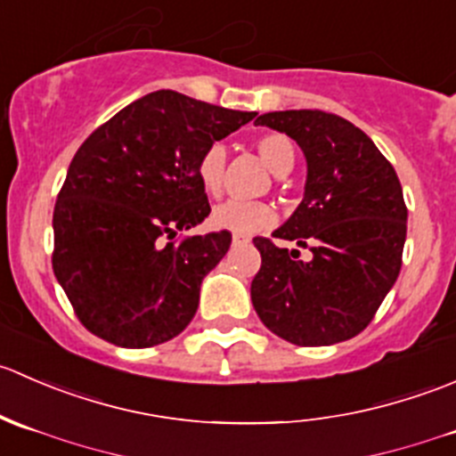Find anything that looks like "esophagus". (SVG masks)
<instances>
[{
    "instance_id": "1",
    "label": "esophagus",
    "mask_w": 456,
    "mask_h": 456,
    "mask_svg": "<svg viewBox=\"0 0 456 456\" xmlns=\"http://www.w3.org/2000/svg\"><path fill=\"white\" fill-rule=\"evenodd\" d=\"M233 245H247V242H249V238L247 236H240V233H233Z\"/></svg>"
}]
</instances>
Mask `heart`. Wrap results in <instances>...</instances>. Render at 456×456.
<instances>
[{
    "mask_svg": "<svg viewBox=\"0 0 456 456\" xmlns=\"http://www.w3.org/2000/svg\"><path fill=\"white\" fill-rule=\"evenodd\" d=\"M256 150L266 167L278 176L291 172L296 163V147L289 136L280 132H269L256 141ZM196 174L205 190V194L220 196L224 190V178H227V150L220 142H211L200 154ZM275 223V209L269 202L260 200H227L218 205L211 214V224L218 229H227L233 233H256L271 227Z\"/></svg>",
    "mask_w": 456,
    "mask_h": 456,
    "instance_id": "obj_1",
    "label": "heart"
}]
</instances>
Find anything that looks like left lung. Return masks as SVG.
Here are the masks:
<instances>
[{
    "label": "left lung",
    "instance_id": "left-lung-1",
    "mask_svg": "<svg viewBox=\"0 0 456 456\" xmlns=\"http://www.w3.org/2000/svg\"><path fill=\"white\" fill-rule=\"evenodd\" d=\"M302 147L305 199L273 233L311 251L254 238L262 256L251 302L269 330L297 346H329L370 324L402 269L408 209L397 172L369 136L338 114L284 110L257 117Z\"/></svg>",
    "mask_w": 456,
    "mask_h": 456
}]
</instances>
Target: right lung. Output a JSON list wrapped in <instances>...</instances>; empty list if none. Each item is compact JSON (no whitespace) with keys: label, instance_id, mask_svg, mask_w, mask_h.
Segmentation results:
<instances>
[{"label":"right lung","instance_id":"right-lung-1","mask_svg":"<svg viewBox=\"0 0 456 456\" xmlns=\"http://www.w3.org/2000/svg\"><path fill=\"white\" fill-rule=\"evenodd\" d=\"M254 117L159 90L81 142L54 202L53 271L90 333L150 348L185 330L232 245L227 229L173 240L211 211L196 165Z\"/></svg>","mask_w":456,"mask_h":456}]
</instances>
